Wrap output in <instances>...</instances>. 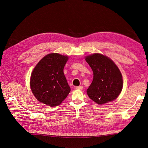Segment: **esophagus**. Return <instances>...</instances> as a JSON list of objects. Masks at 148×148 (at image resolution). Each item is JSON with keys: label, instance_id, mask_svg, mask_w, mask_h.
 <instances>
[{"label": "esophagus", "instance_id": "34e87169", "mask_svg": "<svg viewBox=\"0 0 148 148\" xmlns=\"http://www.w3.org/2000/svg\"><path fill=\"white\" fill-rule=\"evenodd\" d=\"M76 89H80V90H82L83 89V87L82 86H76L75 87Z\"/></svg>", "mask_w": 148, "mask_h": 148}]
</instances>
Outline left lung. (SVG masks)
I'll list each match as a JSON object with an SVG mask.
<instances>
[{
	"mask_svg": "<svg viewBox=\"0 0 148 148\" xmlns=\"http://www.w3.org/2000/svg\"><path fill=\"white\" fill-rule=\"evenodd\" d=\"M94 76L87 89L89 97L99 104L112 101L121 94L123 80L119 68L103 54L95 53L86 58Z\"/></svg>",
	"mask_w": 148,
	"mask_h": 148,
	"instance_id": "left-lung-1",
	"label": "left lung"
}]
</instances>
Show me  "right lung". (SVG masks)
Returning <instances> with one entry per match:
<instances>
[{"label": "right lung", "mask_w": 148, "mask_h": 148, "mask_svg": "<svg viewBox=\"0 0 148 148\" xmlns=\"http://www.w3.org/2000/svg\"><path fill=\"white\" fill-rule=\"evenodd\" d=\"M68 56L51 53L35 67L30 77V88L39 101L50 107L59 106L71 90L64 74Z\"/></svg>", "instance_id": "1"}]
</instances>
